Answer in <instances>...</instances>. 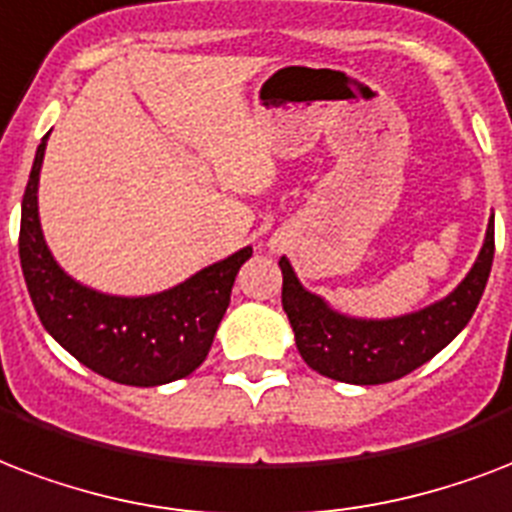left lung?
Listing matches in <instances>:
<instances>
[{"label": "left lung", "instance_id": "left-lung-1", "mask_svg": "<svg viewBox=\"0 0 512 512\" xmlns=\"http://www.w3.org/2000/svg\"><path fill=\"white\" fill-rule=\"evenodd\" d=\"M491 260L494 225L489 222L473 268L446 298L400 317L368 319L343 314L322 295L306 290L290 260L282 257V306L300 357L311 370L343 384L370 386L408 376L467 327L489 282Z\"/></svg>", "mask_w": 512, "mask_h": 512}]
</instances>
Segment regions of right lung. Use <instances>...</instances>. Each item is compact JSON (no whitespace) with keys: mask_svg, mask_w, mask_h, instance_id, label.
Instances as JSON below:
<instances>
[{"mask_svg":"<svg viewBox=\"0 0 512 512\" xmlns=\"http://www.w3.org/2000/svg\"><path fill=\"white\" fill-rule=\"evenodd\" d=\"M48 136L39 142L23 193L18 241L39 322L74 360L117 384L161 386L190 376L212 349L236 273L252 257V247L152 295L126 298L85 287L58 265L39 225L37 190Z\"/></svg>","mask_w":512,"mask_h":512,"instance_id":"right-lung-1","label":"right lung"}]
</instances>
